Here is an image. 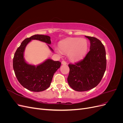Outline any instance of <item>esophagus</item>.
I'll return each instance as SVG.
<instances>
[{"label": "esophagus", "instance_id": "esophagus-1", "mask_svg": "<svg viewBox=\"0 0 123 123\" xmlns=\"http://www.w3.org/2000/svg\"><path fill=\"white\" fill-rule=\"evenodd\" d=\"M62 65H67V62H65V61H62Z\"/></svg>", "mask_w": 123, "mask_h": 123}]
</instances>
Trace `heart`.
Returning a JSON list of instances; mask_svg holds the SVG:
<instances>
[{
  "instance_id": "1",
  "label": "heart",
  "mask_w": 123,
  "mask_h": 123,
  "mask_svg": "<svg viewBox=\"0 0 123 123\" xmlns=\"http://www.w3.org/2000/svg\"><path fill=\"white\" fill-rule=\"evenodd\" d=\"M59 48L56 51L59 54L64 52L68 54L70 59L77 61L82 59L87 54L88 43L87 39L80 37L68 38L64 39L59 43Z\"/></svg>"
}]
</instances>
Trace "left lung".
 <instances>
[{"instance_id": "1", "label": "left lung", "mask_w": 123, "mask_h": 123, "mask_svg": "<svg viewBox=\"0 0 123 123\" xmlns=\"http://www.w3.org/2000/svg\"><path fill=\"white\" fill-rule=\"evenodd\" d=\"M85 37L90 40V51L83 60L68 65V83L73 90L80 92L95 87L102 80L106 69V51L103 43L94 37Z\"/></svg>"}]
</instances>
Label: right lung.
<instances>
[{"label":"right lung","instance_id":"add662e5","mask_svg":"<svg viewBox=\"0 0 123 123\" xmlns=\"http://www.w3.org/2000/svg\"><path fill=\"white\" fill-rule=\"evenodd\" d=\"M32 40H38L45 43L50 49H53L49 44L51 43L50 37L36 34L25 38L21 43L15 53L13 67L15 74L19 83L28 90L33 92H40L50 87L54 74L60 68L61 62L47 59L37 66L29 64L24 58V52L27 44Z\"/></svg>","mask_w":123,"mask_h":123}]
</instances>
